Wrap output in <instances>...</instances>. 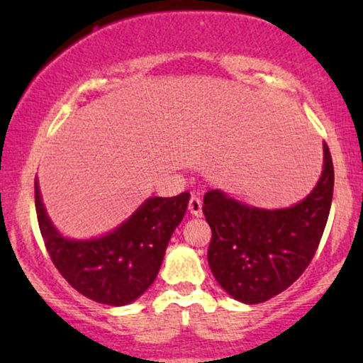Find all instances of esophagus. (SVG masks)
Segmentation results:
<instances>
[{
	"label": "esophagus",
	"mask_w": 363,
	"mask_h": 363,
	"mask_svg": "<svg viewBox=\"0 0 363 363\" xmlns=\"http://www.w3.org/2000/svg\"><path fill=\"white\" fill-rule=\"evenodd\" d=\"M188 210H190L193 216H201V200H200V196L191 195L190 203H188Z\"/></svg>",
	"instance_id": "1"
}]
</instances>
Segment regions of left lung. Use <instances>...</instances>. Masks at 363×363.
I'll return each mask as SVG.
<instances>
[{"label": "left lung", "instance_id": "1", "mask_svg": "<svg viewBox=\"0 0 363 363\" xmlns=\"http://www.w3.org/2000/svg\"><path fill=\"white\" fill-rule=\"evenodd\" d=\"M334 193V165L324 143V170L311 195L284 210H261L220 190L203 198L211 228L208 264L236 301L259 304L299 279L319 247Z\"/></svg>", "mask_w": 363, "mask_h": 363}]
</instances>
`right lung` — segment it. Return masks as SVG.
<instances>
[{"mask_svg": "<svg viewBox=\"0 0 363 363\" xmlns=\"http://www.w3.org/2000/svg\"><path fill=\"white\" fill-rule=\"evenodd\" d=\"M34 198L44 245L64 279L89 299L125 306L155 281L168 241L185 216L190 193L148 198L117 230L87 241L59 235L44 210L38 180Z\"/></svg>", "mask_w": 363, "mask_h": 363, "instance_id": "right-lung-1", "label": "right lung"}]
</instances>
